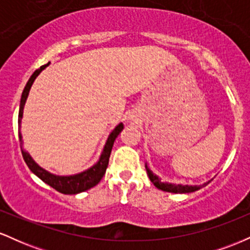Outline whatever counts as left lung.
<instances>
[{
    "label": "left lung",
    "mask_w": 250,
    "mask_h": 250,
    "mask_svg": "<svg viewBox=\"0 0 250 250\" xmlns=\"http://www.w3.org/2000/svg\"><path fill=\"white\" fill-rule=\"evenodd\" d=\"M146 169H147V174H148L149 179H150L151 182L154 183L155 187L161 189V190H163V191H169V193H179V194L191 193V191L199 190L200 188L206 187V186L210 182V181H209V182L205 183V185H202V186H181V185L176 186V185H171V183H163L159 180V177H157L156 175L153 174V171H151L150 169L147 167V166H146Z\"/></svg>",
    "instance_id": "8db88e82"
}]
</instances>
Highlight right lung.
<instances>
[{"label": "right lung", "instance_id": "1", "mask_svg": "<svg viewBox=\"0 0 250 250\" xmlns=\"http://www.w3.org/2000/svg\"><path fill=\"white\" fill-rule=\"evenodd\" d=\"M47 65H49V63L47 64L41 65L39 69H36L34 71L33 75L30 76L29 81L27 82L25 87L23 89V93H22L21 96V103H20V111H19V125L21 123L22 120V115H23V107H24V103L25 100H27L28 94H29V90L31 88V84L33 82L35 81V79L37 77L41 71L44 69ZM123 129V125L120 123L117 127L111 131V134L109 135L107 143H105L104 149H103L101 157H100L99 162L96 163L94 167H91L88 170L83 171L81 174H77V175H73V176H56V175H53L48 171H45L44 169H42L41 167L36 165L34 162V160L31 159L30 155L24 150V148L22 147V143L21 146V151H22V156H23L24 162L27 163V166L29 167V169L33 171L36 176H39L43 182H45L47 185H49L51 188H54L55 190L59 191V193L62 194H79L82 193V191L88 190V189L95 187L97 183L101 181V179L103 177V175L105 174V170H107L108 167V163H109V157H110V153H111V149H113L114 142H115V139L119 136V134L121 133ZM19 137H20V141H22V136L21 134L19 133Z\"/></svg>", "mask_w": 250, "mask_h": 250}]
</instances>
